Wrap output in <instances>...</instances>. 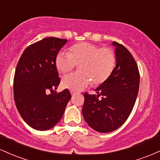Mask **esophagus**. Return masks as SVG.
I'll return each mask as SVG.
<instances>
[{"label": "esophagus", "mask_w": 160, "mask_h": 160, "mask_svg": "<svg viewBox=\"0 0 160 160\" xmlns=\"http://www.w3.org/2000/svg\"><path fill=\"white\" fill-rule=\"evenodd\" d=\"M71 95H75V94H77V92L71 90Z\"/></svg>", "instance_id": "esophagus-1"}]
</instances>
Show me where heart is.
<instances>
[{"mask_svg": "<svg viewBox=\"0 0 160 160\" xmlns=\"http://www.w3.org/2000/svg\"><path fill=\"white\" fill-rule=\"evenodd\" d=\"M71 53L61 52L57 55L56 65L62 74L72 71L79 65L80 72L66 75L62 83L65 88L80 91L91 82L99 85L109 78L116 63L115 53L110 48H100L89 43H80L71 47Z\"/></svg>", "mask_w": 160, "mask_h": 160, "instance_id": "b5f03b06", "label": "heart"}]
</instances>
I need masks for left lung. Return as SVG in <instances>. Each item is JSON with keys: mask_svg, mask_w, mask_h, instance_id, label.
Instances as JSON below:
<instances>
[{"mask_svg": "<svg viewBox=\"0 0 160 160\" xmlns=\"http://www.w3.org/2000/svg\"><path fill=\"white\" fill-rule=\"evenodd\" d=\"M112 44L116 47L117 65L109 78L95 89L97 95L84 93L82 109L87 124L102 133L114 131L126 122L135 105L140 82L132 55L123 45L117 42Z\"/></svg>", "mask_w": 160, "mask_h": 160, "instance_id": "obj_1", "label": "left lung"}]
</instances>
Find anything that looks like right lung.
<instances>
[{
    "mask_svg": "<svg viewBox=\"0 0 160 160\" xmlns=\"http://www.w3.org/2000/svg\"><path fill=\"white\" fill-rule=\"evenodd\" d=\"M66 42V39L46 38L28 46L18 62L14 100L22 118L34 129L45 131L56 126L71 98L67 89L52 93L60 83L56 58Z\"/></svg>",
    "mask_w": 160,
    "mask_h": 160,
    "instance_id": "obj_1",
    "label": "right lung"
}]
</instances>
